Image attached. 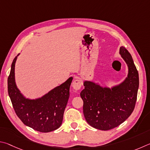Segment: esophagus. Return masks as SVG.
<instances>
[{
    "label": "esophagus",
    "mask_w": 150,
    "mask_h": 150,
    "mask_svg": "<svg viewBox=\"0 0 150 150\" xmlns=\"http://www.w3.org/2000/svg\"><path fill=\"white\" fill-rule=\"evenodd\" d=\"M82 86V82H81L80 80L76 78V79L74 80L72 83V88L74 89L75 90H79Z\"/></svg>",
    "instance_id": "1"
}]
</instances>
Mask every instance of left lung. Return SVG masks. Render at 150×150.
I'll use <instances>...</instances> for the list:
<instances>
[{
  "mask_svg": "<svg viewBox=\"0 0 150 150\" xmlns=\"http://www.w3.org/2000/svg\"><path fill=\"white\" fill-rule=\"evenodd\" d=\"M119 54L127 63L128 75L122 82L111 88L90 80L83 81L80 96L86 121L96 129L108 130L125 121L134 109L139 88V76L132 57L125 47Z\"/></svg>",
  "mask_w": 150,
  "mask_h": 150,
  "instance_id": "left-lung-1",
  "label": "left lung"
}]
</instances>
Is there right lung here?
<instances>
[{"instance_id":"1","label":"right lung","mask_w":150,"mask_h":150,"mask_svg":"<svg viewBox=\"0 0 150 150\" xmlns=\"http://www.w3.org/2000/svg\"><path fill=\"white\" fill-rule=\"evenodd\" d=\"M19 54L13 60L8 78V92L16 113L23 124L35 130L49 132L57 130L62 125L73 78L41 98H27L18 88L15 80V64Z\"/></svg>"}]
</instances>
